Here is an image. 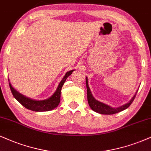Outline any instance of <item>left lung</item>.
I'll return each instance as SVG.
<instances>
[{
  "label": "left lung",
  "instance_id": "obj_1",
  "mask_svg": "<svg viewBox=\"0 0 151 151\" xmlns=\"http://www.w3.org/2000/svg\"><path fill=\"white\" fill-rule=\"evenodd\" d=\"M86 86H87V101H88L89 105L91 109H92L93 111H95V112L100 113V114H104V115H112L115 114V113H119L120 111H124L126 109H127L128 107L131 105V104L132 103L134 100V98L136 96V94H137V92H136L135 95L132 98V99L128 102V103L124 104V105L121 106L120 107L118 108H113L110 106L109 105H106V104L102 103V102H100L97 101V100L95 99L94 98V96H92V92H91V90L89 87L88 85V79L86 77Z\"/></svg>",
  "mask_w": 151,
  "mask_h": 151
}]
</instances>
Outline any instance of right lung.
<instances>
[{
  "label": "right lung",
  "mask_w": 151,
  "mask_h": 151,
  "mask_svg": "<svg viewBox=\"0 0 151 151\" xmlns=\"http://www.w3.org/2000/svg\"><path fill=\"white\" fill-rule=\"evenodd\" d=\"M73 70H69L65 74L64 77L63 78L60 83H59L57 89L52 94V96L45 100H35L31 98L27 97L23 94H20L15 89L13 88L10 83H9V85H10V90L12 92L13 96L26 109L31 110V111H37V112H38V111L39 112H40V111H49L55 109L59 105V102H60L61 87L64 84L67 78L72 73Z\"/></svg>",
  "instance_id": "add662e5"
}]
</instances>
